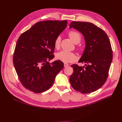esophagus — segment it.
<instances>
[{
    "mask_svg": "<svg viewBox=\"0 0 122 122\" xmlns=\"http://www.w3.org/2000/svg\"><path fill=\"white\" fill-rule=\"evenodd\" d=\"M68 66H69V65H68V64H67V63H64V67H65V68L68 67Z\"/></svg>",
    "mask_w": 122,
    "mask_h": 122,
    "instance_id": "esophagus-1",
    "label": "esophagus"
}]
</instances>
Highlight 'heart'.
Segmentation results:
<instances>
[{
	"instance_id": "b5f03b06",
	"label": "heart",
	"mask_w": 122,
	"mask_h": 122,
	"mask_svg": "<svg viewBox=\"0 0 122 122\" xmlns=\"http://www.w3.org/2000/svg\"><path fill=\"white\" fill-rule=\"evenodd\" d=\"M68 35L70 38L75 44L79 43L81 40L80 35L78 32L75 31H71L69 32ZM61 41V37L58 36L54 41V47L56 49H59L60 47ZM55 57L57 60L65 62L70 63L75 61L76 60V56L73 52L68 51H61L57 53L55 55Z\"/></svg>"
}]
</instances>
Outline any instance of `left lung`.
I'll return each mask as SVG.
<instances>
[{"mask_svg":"<svg viewBox=\"0 0 122 122\" xmlns=\"http://www.w3.org/2000/svg\"><path fill=\"white\" fill-rule=\"evenodd\" d=\"M81 33L86 47L78 62L71 66L73 73L70 82L76 91L87 94L102 87L107 78L112 61L111 44L105 32L94 24L85 22L73 21L70 25Z\"/></svg>","mask_w":122,"mask_h":122,"instance_id":"left-lung-1","label":"left lung"}]
</instances>
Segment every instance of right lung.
Segmentation results:
<instances>
[{
	"label": "right lung",
	"mask_w": 122,
	"mask_h": 122,
	"mask_svg": "<svg viewBox=\"0 0 122 122\" xmlns=\"http://www.w3.org/2000/svg\"><path fill=\"white\" fill-rule=\"evenodd\" d=\"M67 20L39 22L22 34L13 56L14 67L21 83L26 89L40 93L52 86L64 63L54 58V41L67 27Z\"/></svg>",
	"instance_id": "1"
}]
</instances>
